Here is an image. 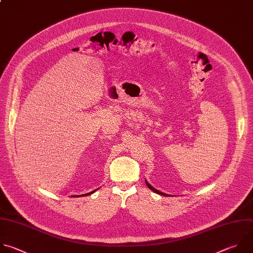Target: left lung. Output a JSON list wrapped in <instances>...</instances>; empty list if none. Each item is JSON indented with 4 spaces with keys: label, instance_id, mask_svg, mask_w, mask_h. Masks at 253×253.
Here are the masks:
<instances>
[{
    "label": "left lung",
    "instance_id": "obj_1",
    "mask_svg": "<svg viewBox=\"0 0 253 253\" xmlns=\"http://www.w3.org/2000/svg\"><path fill=\"white\" fill-rule=\"evenodd\" d=\"M146 185H147V187L150 189V190H152L154 193H157V194H159V195H162V196H165V197H169V195H167V194H165V193H162V192H160V191H158V190H156L155 188H153L147 181H146Z\"/></svg>",
    "mask_w": 253,
    "mask_h": 253
}]
</instances>
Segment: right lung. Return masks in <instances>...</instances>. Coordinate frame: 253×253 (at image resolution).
Here are the masks:
<instances>
[{"mask_svg": "<svg viewBox=\"0 0 253 253\" xmlns=\"http://www.w3.org/2000/svg\"><path fill=\"white\" fill-rule=\"evenodd\" d=\"M97 190H98V189H96V190H95V191H92V192H90V193H87V194H84V195H82V196H72V197H75V198H77V197H83V196H84V197H85V196H89V195H91V194H93V193H94V192H96V191H97Z\"/></svg>", "mask_w": 253, "mask_h": 253, "instance_id": "add662e5", "label": "right lung"}]
</instances>
